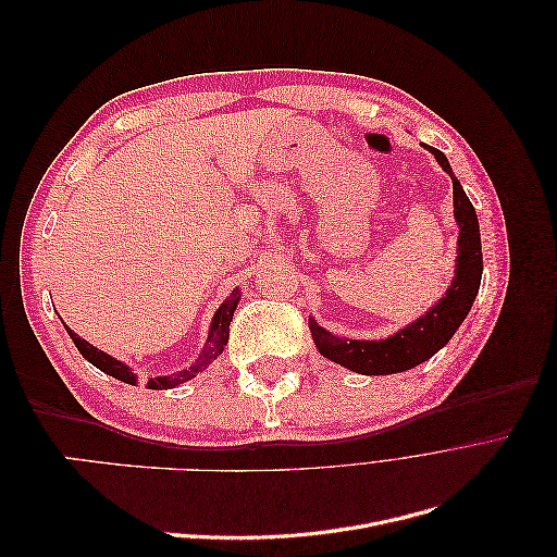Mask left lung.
Wrapping results in <instances>:
<instances>
[{
    "instance_id": "8db88e82",
    "label": "left lung",
    "mask_w": 557,
    "mask_h": 557,
    "mask_svg": "<svg viewBox=\"0 0 557 557\" xmlns=\"http://www.w3.org/2000/svg\"><path fill=\"white\" fill-rule=\"evenodd\" d=\"M425 148L453 181V215L460 230L455 274L446 293L434 307H430L407 327L385 336V339H348V336H336L325 327H320L313 318H309V330L320 356L350 369V372L356 374H397L430 360L434 352L442 350L450 342V336L458 332L479 295L483 274V252L476 211L471 207L460 181L455 178L448 158L442 150H436L432 146Z\"/></svg>"
}]
</instances>
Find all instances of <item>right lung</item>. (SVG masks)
I'll list each match as a JSON object with an SVG mask.
<instances>
[{
    "instance_id": "add662e5",
    "label": "right lung",
    "mask_w": 557,
    "mask_h": 557,
    "mask_svg": "<svg viewBox=\"0 0 557 557\" xmlns=\"http://www.w3.org/2000/svg\"><path fill=\"white\" fill-rule=\"evenodd\" d=\"M239 299H242V293H239V290H232V295L223 301L221 307H218V311H215L213 318H211L207 344H205V348H201L197 360H195L190 367H185V369H181V372H174V374H170V376L148 379V387H150V391H166V387H176V385H181V383H185V381H190V379H195L197 374L205 372V369H207L218 356H221L223 348L227 346V339H230V323H232L234 311H237ZM64 330L70 332L72 342L76 344L78 352H81V356L86 358L90 364H95L97 369H102L104 374H109V376H113V379H117V381H123V383H129V385H137V383H139L137 374H134L125 362L111 358L109 352L95 348V346L88 344L86 339H81V336H78L72 327L64 325Z\"/></svg>"
}]
</instances>
